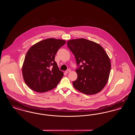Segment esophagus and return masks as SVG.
<instances>
[{"label": "esophagus", "instance_id": "esophagus-1", "mask_svg": "<svg viewBox=\"0 0 135 135\" xmlns=\"http://www.w3.org/2000/svg\"><path fill=\"white\" fill-rule=\"evenodd\" d=\"M71 71L70 69H68V70H67L65 71V72L66 73H69V72H70Z\"/></svg>", "mask_w": 135, "mask_h": 135}]
</instances>
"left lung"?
I'll return each instance as SVG.
<instances>
[{"mask_svg": "<svg viewBox=\"0 0 135 135\" xmlns=\"http://www.w3.org/2000/svg\"><path fill=\"white\" fill-rule=\"evenodd\" d=\"M67 46L78 66L77 79L72 83L74 88L86 95L100 92L108 81L111 69L106 52L98 44L84 38L69 40Z\"/></svg>", "mask_w": 135, "mask_h": 135, "instance_id": "8db88e82", "label": "left lung"}]
</instances>
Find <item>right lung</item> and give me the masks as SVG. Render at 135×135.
Segmentation results:
<instances>
[{
    "label": "right lung",
    "mask_w": 135,
    "mask_h": 135,
    "mask_svg": "<svg viewBox=\"0 0 135 135\" xmlns=\"http://www.w3.org/2000/svg\"><path fill=\"white\" fill-rule=\"evenodd\" d=\"M65 44L62 39H46L29 49L22 66L23 78L29 88L44 93L57 86L64 74L55 58L59 49Z\"/></svg>",
    "instance_id": "right-lung-1"
}]
</instances>
